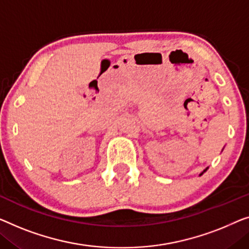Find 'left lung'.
I'll return each instance as SVG.
<instances>
[{"label":"left lung","mask_w":249,"mask_h":249,"mask_svg":"<svg viewBox=\"0 0 249 249\" xmlns=\"http://www.w3.org/2000/svg\"><path fill=\"white\" fill-rule=\"evenodd\" d=\"M207 169H208V168H207ZM207 169H206V170H203V172H201V173H200V176H202V174H203V173H205V172L207 171Z\"/></svg>","instance_id":"8db88e82"}]
</instances>
